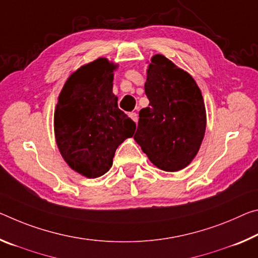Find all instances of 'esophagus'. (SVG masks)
I'll use <instances>...</instances> for the list:
<instances>
[{
	"mask_svg": "<svg viewBox=\"0 0 258 258\" xmlns=\"http://www.w3.org/2000/svg\"><path fill=\"white\" fill-rule=\"evenodd\" d=\"M128 116L131 117V119H132L133 121H138V114H137V112H130V114Z\"/></svg>",
	"mask_w": 258,
	"mask_h": 258,
	"instance_id": "1",
	"label": "esophagus"
}]
</instances>
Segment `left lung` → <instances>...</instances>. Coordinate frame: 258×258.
Segmentation results:
<instances>
[{"instance_id":"1","label":"left lung","mask_w":258,"mask_h":258,"mask_svg":"<svg viewBox=\"0 0 258 258\" xmlns=\"http://www.w3.org/2000/svg\"><path fill=\"white\" fill-rule=\"evenodd\" d=\"M134 140L161 170L174 172L193 161L206 132V107L195 80L163 55L151 58Z\"/></svg>"}]
</instances>
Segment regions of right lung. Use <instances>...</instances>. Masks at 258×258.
Wrapping results in <instances>:
<instances>
[{"instance_id":"obj_1","label":"right lung","mask_w":258,"mask_h":258,"mask_svg":"<svg viewBox=\"0 0 258 258\" xmlns=\"http://www.w3.org/2000/svg\"><path fill=\"white\" fill-rule=\"evenodd\" d=\"M116 65L99 58L72 73L57 102L54 127L58 149L73 170L87 178L108 172L134 122L118 108L112 93Z\"/></svg>"}]
</instances>
